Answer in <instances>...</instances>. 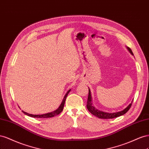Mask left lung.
Wrapping results in <instances>:
<instances>
[{
  "mask_svg": "<svg viewBox=\"0 0 149 149\" xmlns=\"http://www.w3.org/2000/svg\"><path fill=\"white\" fill-rule=\"evenodd\" d=\"M127 49H128V50H129V52L132 54L134 55L132 51V50L130 48L127 47ZM132 104V102L131 104H129L128 107L125 108L124 110H122V111H120V112H115V113H107V112L100 111V110L96 109L92 105L91 91L88 89V95L87 102V108L88 111L90 112L92 114L94 115L95 116L99 117L100 118H104V119H107V118H116V117H118L119 116H122V115H124L126 112H127V111H128V110L130 109V108L131 107Z\"/></svg>",
  "mask_w": 149,
  "mask_h": 149,
  "instance_id": "left-lung-1",
  "label": "left lung"
}]
</instances>
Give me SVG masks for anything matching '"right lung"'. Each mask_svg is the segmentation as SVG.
Segmentation results:
<instances>
[{"label": "right lung", "mask_w": 149, "mask_h": 149, "mask_svg": "<svg viewBox=\"0 0 149 149\" xmlns=\"http://www.w3.org/2000/svg\"><path fill=\"white\" fill-rule=\"evenodd\" d=\"M70 91V89L66 93V94L65 95L64 98H63L61 105L59 106V107L56 110H55V111H54L52 112L47 113L43 114V115H32V114H29V113L25 112H24V111H22V112L25 115H27L28 116L32 117H34V118H36V117H37V118H49V117H54V116H57V115H58L59 113H60L63 110V106H64L65 102V100H66V97L68 95V94H69V93Z\"/></svg>", "instance_id": "add662e5"}]
</instances>
